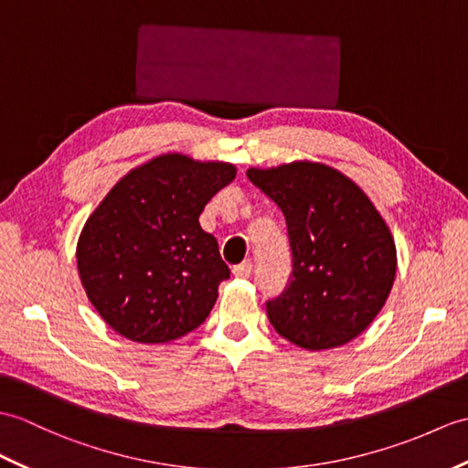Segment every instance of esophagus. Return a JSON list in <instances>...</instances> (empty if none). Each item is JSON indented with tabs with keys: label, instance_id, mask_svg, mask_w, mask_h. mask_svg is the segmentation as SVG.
Masks as SVG:
<instances>
[{
	"label": "esophagus",
	"instance_id": "34e87169",
	"mask_svg": "<svg viewBox=\"0 0 468 468\" xmlns=\"http://www.w3.org/2000/svg\"><path fill=\"white\" fill-rule=\"evenodd\" d=\"M253 273V263L251 261H243V263H239L233 267V275L239 279H249Z\"/></svg>",
	"mask_w": 468,
	"mask_h": 468
}]
</instances>
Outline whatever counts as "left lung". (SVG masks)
I'll return each instance as SVG.
<instances>
[{
  "label": "left lung",
  "mask_w": 468,
  "mask_h": 468,
  "mask_svg": "<svg viewBox=\"0 0 468 468\" xmlns=\"http://www.w3.org/2000/svg\"><path fill=\"white\" fill-rule=\"evenodd\" d=\"M247 177L283 211L292 253L287 291L267 303L275 331L307 351L356 339L387 303L397 247L358 185L319 161L249 167Z\"/></svg>",
  "instance_id": "1"
}]
</instances>
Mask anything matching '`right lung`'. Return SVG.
Here are the masks:
<instances>
[{"label": "right lung", "instance_id": "obj_1", "mask_svg": "<svg viewBox=\"0 0 468 468\" xmlns=\"http://www.w3.org/2000/svg\"><path fill=\"white\" fill-rule=\"evenodd\" d=\"M235 176L233 163L163 154L125 173L87 217L80 279L117 335L169 343L207 319L229 267L199 215Z\"/></svg>", "mask_w": 468, "mask_h": 468}]
</instances>
